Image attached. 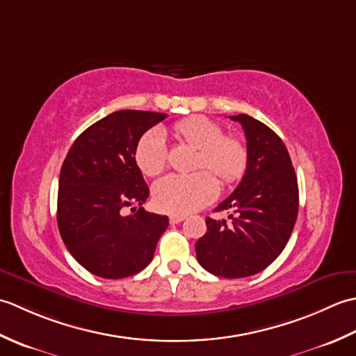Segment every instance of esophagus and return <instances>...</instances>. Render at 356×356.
Here are the masks:
<instances>
[{
  "label": "esophagus",
  "mask_w": 356,
  "mask_h": 356,
  "mask_svg": "<svg viewBox=\"0 0 356 356\" xmlns=\"http://www.w3.org/2000/svg\"><path fill=\"white\" fill-rule=\"evenodd\" d=\"M185 220V216H179V214H174V216H170V223L171 225H177L180 222Z\"/></svg>",
  "instance_id": "1"
}]
</instances>
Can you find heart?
<instances>
[{
  "label": "heart",
  "instance_id": "1",
  "mask_svg": "<svg viewBox=\"0 0 356 356\" xmlns=\"http://www.w3.org/2000/svg\"><path fill=\"white\" fill-rule=\"evenodd\" d=\"M174 136L199 149L194 174H170L153 186V202L157 209L168 214H188L203 208L218 193L217 176L222 184H232L243 176L248 165V149L236 136H225L216 120L191 116L172 127ZM134 162L148 177L161 174L168 163L165 133L149 130L136 143ZM209 171L207 172L206 170Z\"/></svg>",
  "mask_w": 356,
  "mask_h": 356
}]
</instances>
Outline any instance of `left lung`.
<instances>
[{"label":"left lung","mask_w":356,"mask_h":356,"mask_svg":"<svg viewBox=\"0 0 356 356\" xmlns=\"http://www.w3.org/2000/svg\"><path fill=\"white\" fill-rule=\"evenodd\" d=\"M243 127L248 148L245 176L207 218V234L195 243L203 269L218 277L243 278L266 269L282 254L298 214V184L283 140L248 115L229 116Z\"/></svg>","instance_id":"1"}]
</instances>
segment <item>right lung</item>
Wrapping results in <instances>:
<instances>
[{
  "instance_id": "1",
  "label": "right lung",
  "mask_w": 356,
  "mask_h": 356,
  "mask_svg": "<svg viewBox=\"0 0 356 356\" xmlns=\"http://www.w3.org/2000/svg\"><path fill=\"white\" fill-rule=\"evenodd\" d=\"M165 113L119 110L88 127L65 156L58 190V228L81 266L102 278L138 274L153 260L168 217L142 208L148 185L134 162L136 143ZM125 206L134 215L122 216Z\"/></svg>"
}]
</instances>
